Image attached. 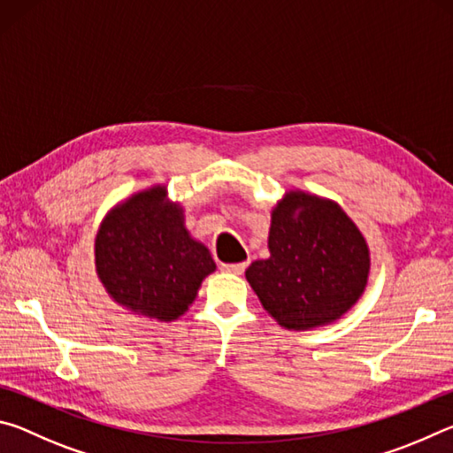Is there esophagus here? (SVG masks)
I'll return each mask as SVG.
<instances>
[{
	"label": "esophagus",
	"mask_w": 453,
	"mask_h": 453,
	"mask_svg": "<svg viewBox=\"0 0 453 453\" xmlns=\"http://www.w3.org/2000/svg\"><path fill=\"white\" fill-rule=\"evenodd\" d=\"M245 267H248V262H240V264H221V270L229 272V273H243Z\"/></svg>",
	"instance_id": "1"
}]
</instances>
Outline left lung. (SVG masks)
Masks as SVG:
<instances>
[{
  "label": "left lung",
  "instance_id": "obj_1",
  "mask_svg": "<svg viewBox=\"0 0 453 453\" xmlns=\"http://www.w3.org/2000/svg\"><path fill=\"white\" fill-rule=\"evenodd\" d=\"M267 248L270 257L251 264L245 278L283 327L326 326L364 294L370 250L335 202L289 191L272 211Z\"/></svg>",
  "mask_w": 453,
  "mask_h": 453
}]
</instances>
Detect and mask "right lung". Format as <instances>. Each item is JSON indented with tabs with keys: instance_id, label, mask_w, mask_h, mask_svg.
Returning a JSON list of instances; mask_svg holds the SVG:
<instances>
[{
	"instance_id": "obj_1",
	"label": "right lung",
	"mask_w": 453,
	"mask_h": 453,
	"mask_svg": "<svg viewBox=\"0 0 453 453\" xmlns=\"http://www.w3.org/2000/svg\"><path fill=\"white\" fill-rule=\"evenodd\" d=\"M96 270L113 302L172 321L196 300L216 264L183 226V210L156 186L107 213L96 237Z\"/></svg>"
}]
</instances>
